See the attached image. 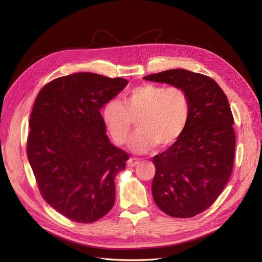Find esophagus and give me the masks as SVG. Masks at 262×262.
Segmentation results:
<instances>
[{
    "label": "esophagus",
    "instance_id": "obj_1",
    "mask_svg": "<svg viewBox=\"0 0 262 262\" xmlns=\"http://www.w3.org/2000/svg\"><path fill=\"white\" fill-rule=\"evenodd\" d=\"M139 163H140L139 158L132 157V158H130V160L128 161V163H126V165H128V167H134V166H137Z\"/></svg>",
    "mask_w": 262,
    "mask_h": 262
}]
</instances>
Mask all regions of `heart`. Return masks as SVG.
Masks as SVG:
<instances>
[{
	"mask_svg": "<svg viewBox=\"0 0 262 262\" xmlns=\"http://www.w3.org/2000/svg\"><path fill=\"white\" fill-rule=\"evenodd\" d=\"M190 110L189 95L184 89L147 83L125 92L122 102L106 101L100 117L118 145L125 143L137 120L139 130L130 146L144 152L155 144L164 148L175 143L187 128Z\"/></svg>",
	"mask_w": 262,
	"mask_h": 262,
	"instance_id": "b5f03b06",
	"label": "heart"
}]
</instances>
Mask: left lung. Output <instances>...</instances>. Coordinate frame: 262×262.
Segmentation results:
<instances>
[{
  "label": "left lung",
  "instance_id": "8db88e82",
  "mask_svg": "<svg viewBox=\"0 0 262 262\" xmlns=\"http://www.w3.org/2000/svg\"><path fill=\"white\" fill-rule=\"evenodd\" d=\"M145 80L184 89L190 119L182 136L153 157L152 193L156 205L172 217H192L215 202L231 177L236 137L234 117L224 92L213 78L173 69Z\"/></svg>",
  "mask_w": 262,
  "mask_h": 262
}]
</instances>
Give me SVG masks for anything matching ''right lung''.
Returning a JSON list of instances; mask_svg holds the SVG:
<instances>
[{"label": "right lung", "mask_w": 262, "mask_h": 262, "mask_svg": "<svg viewBox=\"0 0 262 262\" xmlns=\"http://www.w3.org/2000/svg\"><path fill=\"white\" fill-rule=\"evenodd\" d=\"M128 83L74 73L46 84L35 100L28 161L43 200L71 221L93 223L115 203V178L129 155L110 143L99 110Z\"/></svg>", "instance_id": "add662e5"}]
</instances>
